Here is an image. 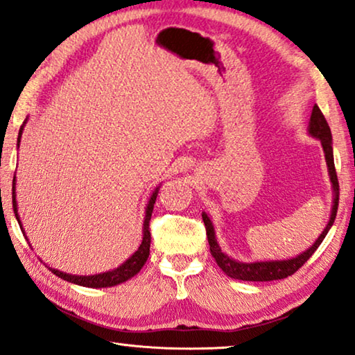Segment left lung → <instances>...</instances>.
Listing matches in <instances>:
<instances>
[{"label":"left lung","mask_w":355,"mask_h":355,"mask_svg":"<svg viewBox=\"0 0 355 355\" xmlns=\"http://www.w3.org/2000/svg\"><path fill=\"white\" fill-rule=\"evenodd\" d=\"M309 132L313 137L322 140V147L324 150V158H327V164L329 169V179L333 182V191H334V202H333V210H331V218H329L327 227L320 234V237L315 241V244L310 247L309 250H305L304 254H300L295 259L289 260H276V261H255V263H242V261H236L227 257L225 252H221L220 245L215 239V230H213V225L210 218L207 216V213H203V225H205L207 230V237L208 244H210V252L215 259L216 265L225 271V273L230 276V278L234 279H242V281H275V279H284L288 276L294 275L300 266H304L305 261H307L310 257L315 254V250L318 249L320 244H322L324 236L328 234L329 227L333 226L334 218H336L338 213V203H339V182L336 176V168H334V158H333V137H331V129L324 119V116L317 105L313 106L312 116H310V124H309Z\"/></svg>","instance_id":"left-lung-1"}]
</instances>
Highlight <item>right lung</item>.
<instances>
[{
  "mask_svg": "<svg viewBox=\"0 0 355 355\" xmlns=\"http://www.w3.org/2000/svg\"><path fill=\"white\" fill-rule=\"evenodd\" d=\"M21 134H22V128H21V130H19L17 142L21 140ZM17 147H19V144H17ZM157 196H158V189L153 192V196H152V198H150V202L147 205V211H145L142 244H140L139 250L135 252L130 259L125 260L123 265L118 266V268L113 271H106V273H100V275H94V276L67 275V273H62V271L55 270V268H50L51 273L60 276L61 279H66V281H69V283H74L79 286H85V288H110V286L121 284V283H124V281H128L132 278V276L137 275L150 255V241H152V236H150V220H152L153 205H155V200H157ZM12 208H14V213H16L19 226H21V230H22L21 220H19V215H17V203H16V174H14V179H12Z\"/></svg>",
  "mask_w": 355,
  "mask_h": 355,
  "instance_id": "obj_1",
  "label": "right lung"
}]
</instances>
